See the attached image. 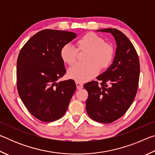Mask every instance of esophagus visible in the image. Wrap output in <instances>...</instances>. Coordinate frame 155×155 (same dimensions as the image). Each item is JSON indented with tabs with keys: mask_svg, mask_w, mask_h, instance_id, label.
Here are the masks:
<instances>
[{
	"mask_svg": "<svg viewBox=\"0 0 155 155\" xmlns=\"http://www.w3.org/2000/svg\"><path fill=\"white\" fill-rule=\"evenodd\" d=\"M76 85H77V87L78 90H81V89L83 87V84H81L79 82H76Z\"/></svg>",
	"mask_w": 155,
	"mask_h": 155,
	"instance_id": "34e87169",
	"label": "esophagus"
}]
</instances>
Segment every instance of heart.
<instances>
[{
    "label": "heart",
    "mask_w": 155,
    "mask_h": 155,
    "mask_svg": "<svg viewBox=\"0 0 155 155\" xmlns=\"http://www.w3.org/2000/svg\"><path fill=\"white\" fill-rule=\"evenodd\" d=\"M77 49L70 44L62 46L60 55L63 61L70 65L77 61L78 51H87L84 61L74 65L68 70V77L77 82L90 81L98 74L100 69H105L112 63L114 57V48L111 44L104 42L98 35L90 32L77 40Z\"/></svg>",
    "instance_id": "b5f03b06"
}]
</instances>
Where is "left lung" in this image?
<instances>
[{
  "label": "left lung",
  "instance_id": "obj_1",
  "mask_svg": "<svg viewBox=\"0 0 155 155\" xmlns=\"http://www.w3.org/2000/svg\"><path fill=\"white\" fill-rule=\"evenodd\" d=\"M97 31L111 33L117 48L114 61L105 72L83 87L88 92L86 110L91 119L108 124L119 119L132 104L137 91L140 65L133 44L116 28Z\"/></svg>",
  "mask_w": 155,
  "mask_h": 155
}]
</instances>
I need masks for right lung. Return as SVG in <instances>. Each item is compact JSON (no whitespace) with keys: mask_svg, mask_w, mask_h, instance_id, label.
<instances>
[{"mask_svg":"<svg viewBox=\"0 0 155 155\" xmlns=\"http://www.w3.org/2000/svg\"><path fill=\"white\" fill-rule=\"evenodd\" d=\"M77 34L44 29L27 41L17 60V87L28 111L44 122L57 120L66 112L76 90L74 81H59L66 71L60 51Z\"/></svg>","mask_w":155,"mask_h":155,"instance_id":"add662e5","label":"right lung"}]
</instances>
